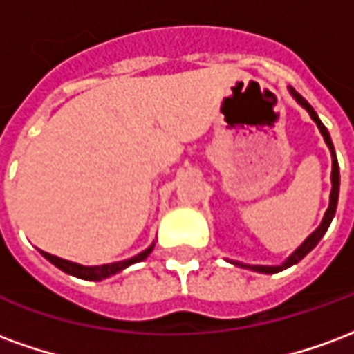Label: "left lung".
Here are the masks:
<instances>
[{
    "mask_svg": "<svg viewBox=\"0 0 354 354\" xmlns=\"http://www.w3.org/2000/svg\"><path fill=\"white\" fill-rule=\"evenodd\" d=\"M290 93H292V96L296 98L301 106H304L307 111H309V115H311V119L317 123V127L320 129V132H322V136H324V142L328 144V147H330V151H332V193H330V207H328L326 214H324V220H322V223L319 225V230L313 231L309 237L305 239V243L299 248H297L296 252L290 256L288 260L284 261L282 266H277V267H269V266H243V263H237V266L241 267H250V269H254V271H258V273H279V271H282V269H286V267L294 266V263H297V261L301 260L304 256H307V254L311 252L315 246L319 245V241L322 239V235L326 233V230L330 227V223H332V218H334L335 214V208H337V197H339V165H337V157H335V151H334V144H332V140H330V134H328L326 127L320 123L319 115L315 113V109L309 106V102L305 100L301 94H297L294 88H290Z\"/></svg>",
    "mask_w": 354,
    "mask_h": 354,
    "instance_id": "left-lung-1",
    "label": "left lung"
}]
</instances>
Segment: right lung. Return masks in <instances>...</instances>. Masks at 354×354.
<instances>
[{
    "label": "right lung",
    "mask_w": 354,
    "mask_h": 354,
    "mask_svg": "<svg viewBox=\"0 0 354 354\" xmlns=\"http://www.w3.org/2000/svg\"><path fill=\"white\" fill-rule=\"evenodd\" d=\"M153 246L155 245H151L147 250L140 252L138 256H134V258H131V260L117 261V263H108V266H96V267L80 266V263H73V261L57 258V256H53V254L49 252H41V254L50 261V263H53V266H57L58 269H62L64 273L73 274V277H77V279H85V281H102V279H106V277H111V274L123 271L124 267L132 266V263H136V261L146 260L147 256H149V252L153 250Z\"/></svg>",
    "instance_id": "obj_1"
}]
</instances>
